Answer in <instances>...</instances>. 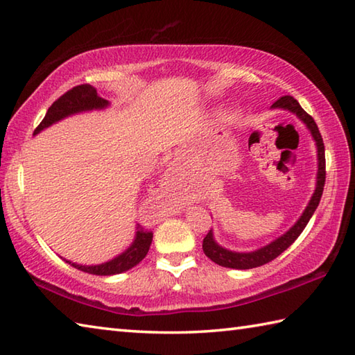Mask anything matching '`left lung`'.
I'll use <instances>...</instances> for the list:
<instances>
[{"mask_svg":"<svg viewBox=\"0 0 355 355\" xmlns=\"http://www.w3.org/2000/svg\"><path fill=\"white\" fill-rule=\"evenodd\" d=\"M272 109H284L289 110L298 116V120L304 123V126L308 128L311 132L312 140L315 141V148H317V178H315V189L312 197L309 200L308 206L304 207L303 214L300 215L295 223L291 226L286 232L282 234L280 237H277L270 243H268L266 246H261L255 251H249V252H239V251H231V249H226L221 245H218L214 239V231L211 229L209 232L203 240V251L206 254L207 259H211L214 263L223 266V268H232V269H252L257 266L266 265L270 260H274L279 257L283 251L293 245V243L298 239V235L303 232V229L306 227L309 223V220L312 215H314L318 203H320L322 193H323V186H324V178H326V164H324V144H323V138L318 132V128L315 121L312 120V116L308 115L304 110L302 109L300 104L294 98V96L286 95L282 96L280 100H277L272 106Z\"/></svg>","mask_w":355,"mask_h":355,"instance_id":"8db88e82","label":"left lung"}]
</instances>
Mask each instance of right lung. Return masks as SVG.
I'll list each match as a JSON object with an SVG mask.
<instances>
[{
    "instance_id": "add662e5",
    "label": "right lung",
    "mask_w": 355,
    "mask_h": 355,
    "mask_svg": "<svg viewBox=\"0 0 355 355\" xmlns=\"http://www.w3.org/2000/svg\"><path fill=\"white\" fill-rule=\"evenodd\" d=\"M110 103L107 100L101 98L96 92V89L90 85H81L69 90L62 96L55 101L51 107L47 109L46 116L40 126L35 129L33 135H38L41 130L51 128L52 124L64 120L67 116H72L83 112H92V110H103L107 109ZM152 243V232L144 231V229L137 225L135 226V237L132 240L128 249H124L121 254L114 257L112 260H107L100 265H80V263H73L71 260H66L69 265L76 268L78 270L94 275H115L126 272L140 263L146 254H148Z\"/></svg>"
}]
</instances>
